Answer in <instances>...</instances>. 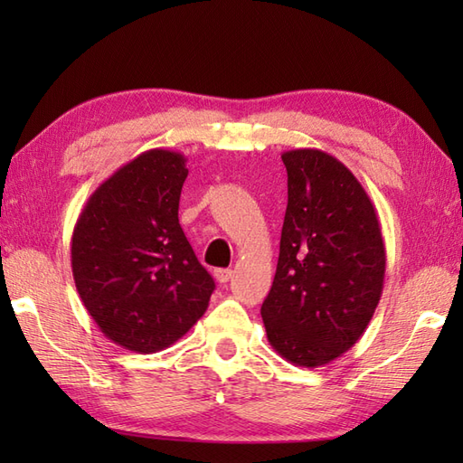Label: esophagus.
I'll return each mask as SVG.
<instances>
[{"label":"esophagus","mask_w":463,"mask_h":463,"mask_svg":"<svg viewBox=\"0 0 463 463\" xmlns=\"http://www.w3.org/2000/svg\"><path fill=\"white\" fill-rule=\"evenodd\" d=\"M231 277H232V270H231V269H216V270H214V279L219 280L221 284L229 282Z\"/></svg>","instance_id":"esophagus-1"}]
</instances>
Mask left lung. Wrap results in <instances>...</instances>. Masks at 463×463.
I'll return each mask as SVG.
<instances>
[{
	"label": "left lung",
	"mask_w": 463,
	"mask_h": 463,
	"mask_svg": "<svg viewBox=\"0 0 463 463\" xmlns=\"http://www.w3.org/2000/svg\"><path fill=\"white\" fill-rule=\"evenodd\" d=\"M288 204L272 288L262 302L270 346L318 368L360 340L376 310L386 249L368 193L336 156L282 153Z\"/></svg>",
	"instance_id": "1"
}]
</instances>
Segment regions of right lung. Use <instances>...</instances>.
Here are the masks:
<instances>
[{"label":"right lung","instance_id":"obj_1","mask_svg":"<svg viewBox=\"0 0 463 463\" xmlns=\"http://www.w3.org/2000/svg\"><path fill=\"white\" fill-rule=\"evenodd\" d=\"M189 175L181 153L151 149L97 186L77 219L71 269L83 307L107 338L151 354L196 324L214 280L179 224Z\"/></svg>","mask_w":463,"mask_h":463}]
</instances>
